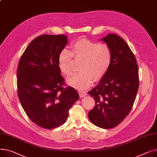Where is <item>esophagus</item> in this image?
Returning a JSON list of instances; mask_svg holds the SVG:
<instances>
[{"label": "esophagus", "mask_w": 157, "mask_h": 157, "mask_svg": "<svg viewBox=\"0 0 157 157\" xmlns=\"http://www.w3.org/2000/svg\"><path fill=\"white\" fill-rule=\"evenodd\" d=\"M78 93H79V95L80 97H85L87 95V93L86 92L81 91H81H79Z\"/></svg>", "instance_id": "esophagus-1"}]
</instances>
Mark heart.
<instances>
[{
    "instance_id": "obj_1",
    "label": "heart",
    "mask_w": 157,
    "mask_h": 157,
    "mask_svg": "<svg viewBox=\"0 0 157 157\" xmlns=\"http://www.w3.org/2000/svg\"><path fill=\"white\" fill-rule=\"evenodd\" d=\"M72 52L63 48L59 55L61 71L69 75L74 71V56L82 59L81 71L67 78V83L78 89H86L93 81H99L108 72L112 62V51L107 44L80 39L71 44Z\"/></svg>"
}]
</instances>
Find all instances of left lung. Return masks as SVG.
<instances>
[{
    "label": "left lung",
    "instance_id": "obj_1",
    "mask_svg": "<svg viewBox=\"0 0 157 157\" xmlns=\"http://www.w3.org/2000/svg\"><path fill=\"white\" fill-rule=\"evenodd\" d=\"M102 40L111 49L112 62L99 83L88 92L95 101L88 118L108 129L120 124L131 111L139 88V70L134 53L121 37L109 34Z\"/></svg>",
    "mask_w": 157,
    "mask_h": 157
}]
</instances>
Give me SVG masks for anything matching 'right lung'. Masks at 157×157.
Returning <instances> with one entry per match:
<instances>
[{
  "mask_svg": "<svg viewBox=\"0 0 157 157\" xmlns=\"http://www.w3.org/2000/svg\"><path fill=\"white\" fill-rule=\"evenodd\" d=\"M67 37L41 35L33 40L22 54L17 69L19 100L32 122L52 129L67 120L69 111L79 99L76 90L64 87L59 55Z\"/></svg>",
  "mask_w": 157,
  "mask_h": 157,
  "instance_id": "right-lung-1",
  "label": "right lung"
}]
</instances>
